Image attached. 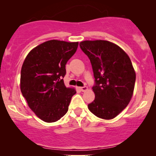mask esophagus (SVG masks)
<instances>
[{"label": "esophagus", "instance_id": "1", "mask_svg": "<svg viewBox=\"0 0 156 156\" xmlns=\"http://www.w3.org/2000/svg\"><path fill=\"white\" fill-rule=\"evenodd\" d=\"M80 89H81V90H82V91H86L88 90V87H86V86L82 87H80Z\"/></svg>", "mask_w": 156, "mask_h": 156}]
</instances>
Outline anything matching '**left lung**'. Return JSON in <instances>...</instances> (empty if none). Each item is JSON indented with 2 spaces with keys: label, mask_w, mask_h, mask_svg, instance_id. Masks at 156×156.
<instances>
[{
  "label": "left lung",
  "mask_w": 156,
  "mask_h": 156,
  "mask_svg": "<svg viewBox=\"0 0 156 156\" xmlns=\"http://www.w3.org/2000/svg\"><path fill=\"white\" fill-rule=\"evenodd\" d=\"M80 48L90 59L96 84L89 111L109 120L128 106L133 94L136 72L129 55L117 44L106 40H84Z\"/></svg>",
  "instance_id": "left-lung-1"
}]
</instances>
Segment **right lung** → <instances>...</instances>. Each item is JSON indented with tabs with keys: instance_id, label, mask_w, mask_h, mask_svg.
I'll return each instance as SVG.
<instances>
[{
	"instance_id": "1",
	"label": "right lung",
	"mask_w": 156,
	"mask_h": 156,
	"mask_svg": "<svg viewBox=\"0 0 156 156\" xmlns=\"http://www.w3.org/2000/svg\"><path fill=\"white\" fill-rule=\"evenodd\" d=\"M79 42L48 40L33 48L21 68L20 90L27 105L44 122L58 121L68 111L76 89L66 87L65 65Z\"/></svg>"
}]
</instances>
